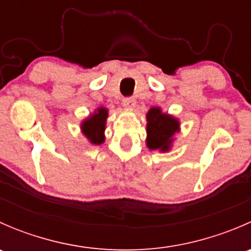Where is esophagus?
I'll return each instance as SVG.
<instances>
[{"label":"esophagus","instance_id":"1","mask_svg":"<svg viewBox=\"0 0 251 251\" xmlns=\"http://www.w3.org/2000/svg\"><path fill=\"white\" fill-rule=\"evenodd\" d=\"M123 105L125 108H128V109H131V108H133L136 105V100L133 97H126L123 100Z\"/></svg>","mask_w":251,"mask_h":251}]
</instances>
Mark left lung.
Instances as JSON below:
<instances>
[{"mask_svg":"<svg viewBox=\"0 0 251 251\" xmlns=\"http://www.w3.org/2000/svg\"><path fill=\"white\" fill-rule=\"evenodd\" d=\"M147 146L149 149L166 151L170 148L173 136L178 131V121L168 114L161 113L160 108H151L147 114Z\"/></svg>","mask_w":251,"mask_h":251,"instance_id":"1","label":"left lung"}]
</instances>
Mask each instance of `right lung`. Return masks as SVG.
Returning a JSON list of instances; mask_svg holds the SVG:
<instances>
[{
    "instance_id": "right-lung-1",
    "label": "right lung",
    "mask_w": 251,
    "mask_h": 251,
    "mask_svg": "<svg viewBox=\"0 0 251 251\" xmlns=\"http://www.w3.org/2000/svg\"><path fill=\"white\" fill-rule=\"evenodd\" d=\"M108 111L104 108H100L97 113L91 115L90 118L86 119L81 125L82 132L85 133L86 137L93 144H100L104 142V128L105 120H107Z\"/></svg>"
}]
</instances>
